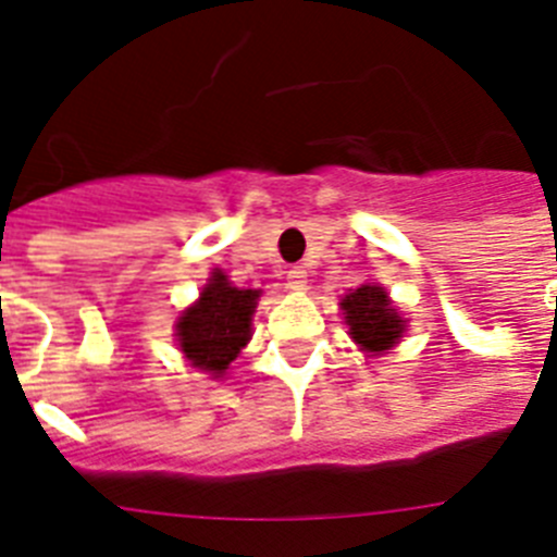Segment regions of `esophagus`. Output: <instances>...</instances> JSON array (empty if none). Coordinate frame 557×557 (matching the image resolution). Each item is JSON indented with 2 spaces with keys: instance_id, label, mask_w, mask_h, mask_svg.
<instances>
[{
  "instance_id": "obj_1",
  "label": "esophagus",
  "mask_w": 557,
  "mask_h": 557,
  "mask_svg": "<svg viewBox=\"0 0 557 557\" xmlns=\"http://www.w3.org/2000/svg\"><path fill=\"white\" fill-rule=\"evenodd\" d=\"M286 286L292 288V292H302V288L308 286V274L302 265H294V269L286 271Z\"/></svg>"
}]
</instances>
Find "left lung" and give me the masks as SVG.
<instances>
[{
  "label": "left lung",
  "instance_id": "1",
  "mask_svg": "<svg viewBox=\"0 0 557 557\" xmlns=\"http://www.w3.org/2000/svg\"><path fill=\"white\" fill-rule=\"evenodd\" d=\"M343 311L350 336L366 350H387L405 331V320L391 308L380 286H362L345 294Z\"/></svg>",
  "mask_w": 557,
  "mask_h": 557
}]
</instances>
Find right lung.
<instances>
[{
	"mask_svg": "<svg viewBox=\"0 0 557 557\" xmlns=\"http://www.w3.org/2000/svg\"><path fill=\"white\" fill-rule=\"evenodd\" d=\"M255 300V288L228 286L226 274L214 271L209 286L200 292V300L177 320V343L191 366L218 376L226 371L228 362L249 343Z\"/></svg>",
	"mask_w": 557,
	"mask_h": 557,
	"instance_id": "add662e5",
	"label": "right lung"
}]
</instances>
